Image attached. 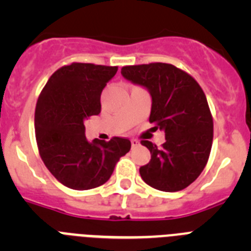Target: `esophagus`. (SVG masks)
Wrapping results in <instances>:
<instances>
[{
    "instance_id": "esophagus-1",
    "label": "esophagus",
    "mask_w": 251,
    "mask_h": 251,
    "mask_svg": "<svg viewBox=\"0 0 251 251\" xmlns=\"http://www.w3.org/2000/svg\"><path fill=\"white\" fill-rule=\"evenodd\" d=\"M130 143H132V147H137L139 145L138 139H130Z\"/></svg>"
}]
</instances>
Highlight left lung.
I'll use <instances>...</instances> for the list:
<instances>
[{
	"instance_id": "left-lung-1",
	"label": "left lung",
	"mask_w": 251,
	"mask_h": 251,
	"mask_svg": "<svg viewBox=\"0 0 251 251\" xmlns=\"http://www.w3.org/2000/svg\"><path fill=\"white\" fill-rule=\"evenodd\" d=\"M121 73L150 90V123L165 130L161 148L141 141L151 152V161L139 168L141 177L159 191H181L200 176L211 152L214 121L202 88L172 64L128 65Z\"/></svg>"
}]
</instances>
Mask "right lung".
<instances>
[{"label":"right lung","mask_w":251,"mask_h":251,"mask_svg":"<svg viewBox=\"0 0 251 251\" xmlns=\"http://www.w3.org/2000/svg\"><path fill=\"white\" fill-rule=\"evenodd\" d=\"M118 66L72 63L57 69L41 90L35 109L40 157L51 175L73 190L105 183L117 162L129 152L130 141L85 138L84 122L100 113V94Z\"/></svg>","instance_id":"right-lung-1"}]
</instances>
